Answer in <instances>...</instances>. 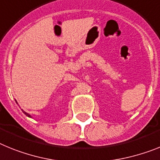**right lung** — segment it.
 <instances>
[{
  "instance_id": "right-lung-1",
  "label": "right lung",
  "mask_w": 160,
  "mask_h": 160,
  "mask_svg": "<svg viewBox=\"0 0 160 160\" xmlns=\"http://www.w3.org/2000/svg\"><path fill=\"white\" fill-rule=\"evenodd\" d=\"M22 111H23V110H22ZM23 113H25V114H26V116H28V117H30V114H29V113H26V112H25V111H23Z\"/></svg>"
}]
</instances>
